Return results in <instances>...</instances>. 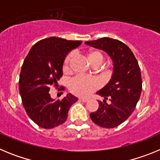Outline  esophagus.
I'll use <instances>...</instances> for the list:
<instances>
[{
  "label": "esophagus",
  "mask_w": 160,
  "mask_h": 160,
  "mask_svg": "<svg viewBox=\"0 0 160 160\" xmlns=\"http://www.w3.org/2000/svg\"><path fill=\"white\" fill-rule=\"evenodd\" d=\"M79 100L83 102H87L88 101V98H79Z\"/></svg>",
  "instance_id": "34e87169"
}]
</instances>
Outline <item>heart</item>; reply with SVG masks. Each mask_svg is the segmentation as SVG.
I'll return each mask as SVG.
<instances>
[{
    "instance_id": "b5f03b06",
    "label": "heart",
    "mask_w": 160,
    "mask_h": 160,
    "mask_svg": "<svg viewBox=\"0 0 160 160\" xmlns=\"http://www.w3.org/2000/svg\"><path fill=\"white\" fill-rule=\"evenodd\" d=\"M87 58L90 64L94 66H98L103 61V54L102 52L97 49L89 50L87 53ZM73 55L71 53L68 54L63 63V72L68 73L70 71V65ZM98 82L94 78L86 77L78 75L70 79L68 83V87L70 92L77 96H87L90 93L98 88Z\"/></svg>"
}]
</instances>
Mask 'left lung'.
Masks as SVG:
<instances>
[{
    "label": "left lung",
    "instance_id": "obj_1",
    "mask_svg": "<svg viewBox=\"0 0 160 160\" xmlns=\"http://www.w3.org/2000/svg\"><path fill=\"white\" fill-rule=\"evenodd\" d=\"M85 43L105 51L114 66L110 82L96 93L104 98L103 102L98 101V109L90 113V117L102 128H116L129 118L140 98V68L130 48L120 41L102 38ZM107 99L110 103L106 102Z\"/></svg>",
    "mask_w": 160,
    "mask_h": 160
}]
</instances>
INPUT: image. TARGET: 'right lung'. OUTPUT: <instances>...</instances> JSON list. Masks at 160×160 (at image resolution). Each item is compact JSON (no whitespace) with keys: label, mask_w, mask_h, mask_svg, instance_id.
<instances>
[{"label":"right lung","mask_w":160,"mask_h":160,"mask_svg":"<svg viewBox=\"0 0 160 160\" xmlns=\"http://www.w3.org/2000/svg\"><path fill=\"white\" fill-rule=\"evenodd\" d=\"M81 44L80 41L56 37L45 38L32 46L24 61L19 78L20 94L29 117L41 128L50 129L64 123L70 107L78 101L71 94L56 101L49 91L62 77L66 55Z\"/></svg>","instance_id":"right-lung-1"}]
</instances>
